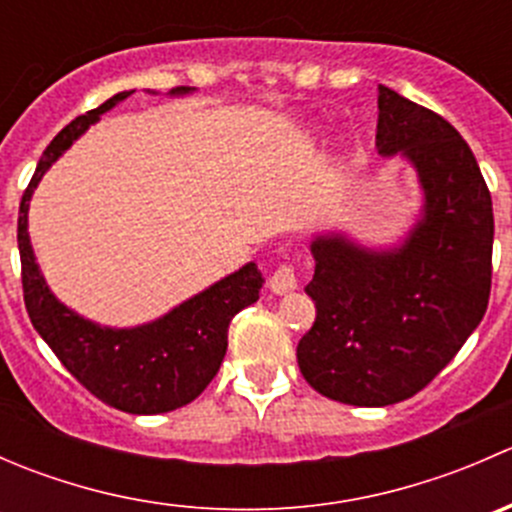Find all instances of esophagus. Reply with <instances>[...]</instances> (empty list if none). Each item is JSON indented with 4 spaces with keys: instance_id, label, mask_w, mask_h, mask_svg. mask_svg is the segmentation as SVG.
I'll return each instance as SVG.
<instances>
[{
    "instance_id": "obj_1",
    "label": "esophagus",
    "mask_w": 512,
    "mask_h": 512,
    "mask_svg": "<svg viewBox=\"0 0 512 512\" xmlns=\"http://www.w3.org/2000/svg\"><path fill=\"white\" fill-rule=\"evenodd\" d=\"M297 285H299L297 267H294L292 262H285V265H280L275 272H272L270 287H272V292H275V294L292 292V289H297Z\"/></svg>"
}]
</instances>
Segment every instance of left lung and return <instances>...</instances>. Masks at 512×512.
<instances>
[{"instance_id":"8db88e82","label":"left lung","mask_w":512,"mask_h":512,"mask_svg":"<svg viewBox=\"0 0 512 512\" xmlns=\"http://www.w3.org/2000/svg\"><path fill=\"white\" fill-rule=\"evenodd\" d=\"M376 148L416 165L423 220L404 247L312 242L317 319L299 339L304 381L349 406H389L426 389L483 319L493 277V200L478 160L443 116L379 86Z\"/></svg>"}]
</instances>
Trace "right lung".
I'll list each match as a JSON object with an SVG mask.
<instances>
[{
    "instance_id": "1",
    "label": "right lung",
    "mask_w": 512,
    "mask_h": 512,
    "mask_svg": "<svg viewBox=\"0 0 512 512\" xmlns=\"http://www.w3.org/2000/svg\"><path fill=\"white\" fill-rule=\"evenodd\" d=\"M185 86L173 94H185ZM123 91L74 118L56 133L39 158L19 203L17 242L22 257V289L29 319L71 376L106 406L126 414H165L190 404L215 379L227 352V327L247 304L260 299L262 275L255 262L188 299L158 322L138 329H103L66 309L46 287L34 262L27 232L29 200L51 163L101 113L131 96Z\"/></svg>"
}]
</instances>
